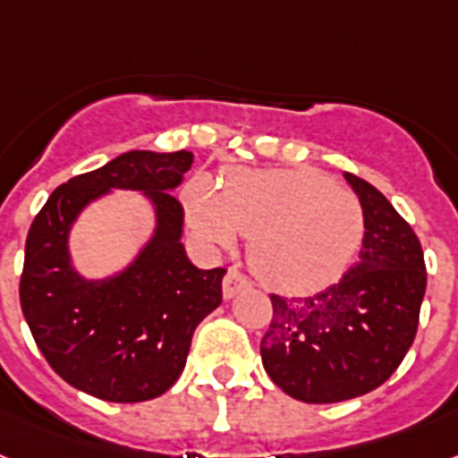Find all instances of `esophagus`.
<instances>
[{
	"mask_svg": "<svg viewBox=\"0 0 458 458\" xmlns=\"http://www.w3.org/2000/svg\"><path fill=\"white\" fill-rule=\"evenodd\" d=\"M245 288H250V281H248V276H245L243 271H238V269L226 271L225 283H222V293H225L226 300L236 297V294Z\"/></svg>",
	"mask_w": 458,
	"mask_h": 458,
	"instance_id": "esophagus-1",
	"label": "esophagus"
}]
</instances>
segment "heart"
Returning <instances> with one entry per match:
<instances>
[{
    "instance_id": "b5f03b06",
    "label": "heart",
    "mask_w": 458,
    "mask_h": 458,
    "mask_svg": "<svg viewBox=\"0 0 458 458\" xmlns=\"http://www.w3.org/2000/svg\"><path fill=\"white\" fill-rule=\"evenodd\" d=\"M184 210L196 233L217 248H232L238 233L250 236L252 269L290 293L335 281L365 238L360 201L318 170L236 168L220 191L194 177L184 187Z\"/></svg>"
}]
</instances>
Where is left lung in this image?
Instances as JSON below:
<instances>
[{
  "label": "left lung",
  "mask_w": 458,
  "mask_h": 458,
  "mask_svg": "<svg viewBox=\"0 0 458 458\" xmlns=\"http://www.w3.org/2000/svg\"><path fill=\"white\" fill-rule=\"evenodd\" d=\"M365 210L358 262L309 297L269 294L274 316L259 342L276 386L301 403H342L391 377L417 337L426 293L424 250L379 189L346 173Z\"/></svg>",
  "instance_id": "left-lung-1"
}]
</instances>
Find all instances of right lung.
Returning <instances> with one entry per match:
<instances>
[{"label":"right lung","instance_id":"obj_1","mask_svg":"<svg viewBox=\"0 0 458 458\" xmlns=\"http://www.w3.org/2000/svg\"><path fill=\"white\" fill-rule=\"evenodd\" d=\"M191 152H128L60 184L25 241L21 309L34 342L70 386L107 403H142L182 374L196 325L222 301L226 269H199L180 243L182 203L170 194ZM107 188L147 191L157 233L123 275L84 282L69 267L66 233L78 210Z\"/></svg>","mask_w":458,"mask_h":458}]
</instances>
